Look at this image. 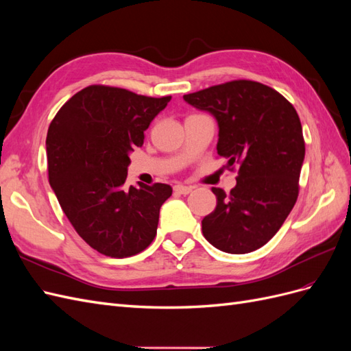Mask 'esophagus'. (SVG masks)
Returning <instances> with one entry per match:
<instances>
[{"label": "esophagus", "mask_w": 351, "mask_h": 351, "mask_svg": "<svg viewBox=\"0 0 351 351\" xmlns=\"http://www.w3.org/2000/svg\"><path fill=\"white\" fill-rule=\"evenodd\" d=\"M174 190H176V193H180V195H189V193L192 192V190H193V187L184 186V184H176V186H174Z\"/></svg>", "instance_id": "1"}]
</instances>
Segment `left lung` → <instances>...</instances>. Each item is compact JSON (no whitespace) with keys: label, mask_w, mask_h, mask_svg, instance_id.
<instances>
[{"label":"left lung","mask_w":351,"mask_h":351,"mask_svg":"<svg viewBox=\"0 0 351 351\" xmlns=\"http://www.w3.org/2000/svg\"><path fill=\"white\" fill-rule=\"evenodd\" d=\"M218 123L217 151L237 164V184L227 195L212 187L217 208L202 219L212 246L232 254L267 244L299 196L304 141L299 115L282 95L252 80H234L184 95Z\"/></svg>","instance_id":"8db88e82"}]
</instances>
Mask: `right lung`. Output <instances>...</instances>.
I'll use <instances>...</instances> for the list:
<instances>
[{
  "mask_svg": "<svg viewBox=\"0 0 351 351\" xmlns=\"http://www.w3.org/2000/svg\"><path fill=\"white\" fill-rule=\"evenodd\" d=\"M169 99L93 84L71 97L49 124V184L77 234L105 256H133L156 234L171 186L124 183L130 154Z\"/></svg>",
  "mask_w": 351,
  "mask_h": 351,
  "instance_id": "1",
  "label": "right lung"
}]
</instances>
